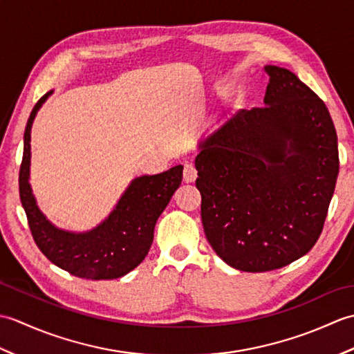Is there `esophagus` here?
Returning a JSON list of instances; mask_svg holds the SVG:
<instances>
[{
  "label": "esophagus",
  "mask_w": 354,
  "mask_h": 354,
  "mask_svg": "<svg viewBox=\"0 0 354 354\" xmlns=\"http://www.w3.org/2000/svg\"><path fill=\"white\" fill-rule=\"evenodd\" d=\"M198 178V170L193 164H184V181L185 183H193L194 179Z\"/></svg>",
  "instance_id": "obj_1"
}]
</instances>
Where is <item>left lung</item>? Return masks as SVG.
<instances>
[{
    "label": "left lung",
    "instance_id": "1",
    "mask_svg": "<svg viewBox=\"0 0 354 354\" xmlns=\"http://www.w3.org/2000/svg\"><path fill=\"white\" fill-rule=\"evenodd\" d=\"M265 73L266 106L239 111L196 156L207 240L245 272L280 269L312 250L339 173L326 103L292 71Z\"/></svg>",
    "mask_w": 354,
    "mask_h": 354
}]
</instances>
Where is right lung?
I'll use <instances>...</instances> for the list:
<instances>
[{
  "mask_svg": "<svg viewBox=\"0 0 354 354\" xmlns=\"http://www.w3.org/2000/svg\"><path fill=\"white\" fill-rule=\"evenodd\" d=\"M53 91L42 95L24 132V155L19 169V198L30 231L41 252L56 266L86 280H114L131 272L145 260L153 242L158 217L181 185L183 165L160 175L135 178L118 204L100 225L86 232L59 230L36 205L30 187V131L36 112Z\"/></svg>",
  "mask_w": 354,
  "mask_h": 354,
  "instance_id": "add662e5",
  "label": "right lung"
}]
</instances>
